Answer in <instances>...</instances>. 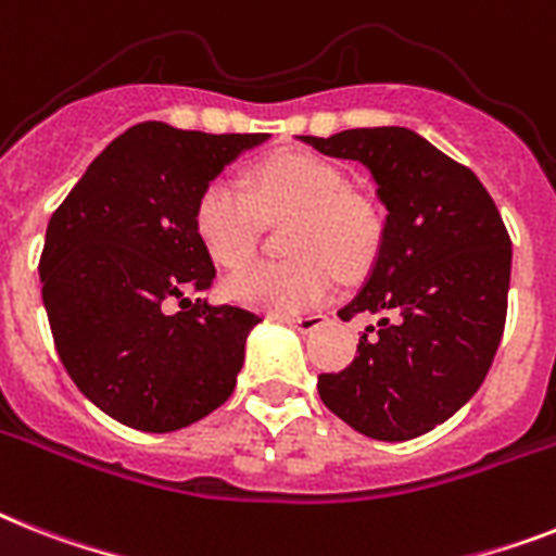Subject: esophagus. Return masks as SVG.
I'll return each mask as SVG.
<instances>
[{"label": "esophagus", "mask_w": 556, "mask_h": 556, "mask_svg": "<svg viewBox=\"0 0 556 556\" xmlns=\"http://www.w3.org/2000/svg\"><path fill=\"white\" fill-rule=\"evenodd\" d=\"M282 323H288L300 333H311L317 331V328H323V325L328 323V317H325V314H308V317H282Z\"/></svg>", "instance_id": "1"}]
</instances>
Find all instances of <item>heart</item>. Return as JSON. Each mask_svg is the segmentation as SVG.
Masks as SVG:
<instances>
[{
    "instance_id": "obj_1",
    "label": "heart",
    "mask_w": 556,
    "mask_h": 556,
    "mask_svg": "<svg viewBox=\"0 0 556 556\" xmlns=\"http://www.w3.org/2000/svg\"><path fill=\"white\" fill-rule=\"evenodd\" d=\"M291 214L288 263H256L225 282L231 300L270 314H302L323 305L337 288V268L356 270L371 260L380 219L374 207L345 191V176L308 151H286L256 165L248 191L233 179H211L193 205V231L225 268L254 256L260 216Z\"/></svg>"
}]
</instances>
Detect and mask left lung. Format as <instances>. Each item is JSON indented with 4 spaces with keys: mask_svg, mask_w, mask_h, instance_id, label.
Masks as SVG:
<instances>
[{
    "mask_svg": "<svg viewBox=\"0 0 556 556\" xmlns=\"http://www.w3.org/2000/svg\"><path fill=\"white\" fill-rule=\"evenodd\" d=\"M359 162L386 207L374 263L340 319L380 314L340 374H319L323 403L371 440L403 442L477 394L503 340L511 239L466 165L400 125L300 137Z\"/></svg>",
    "mask_w": 556,
    "mask_h": 556,
    "instance_id": "1",
    "label": "left lung"
}]
</instances>
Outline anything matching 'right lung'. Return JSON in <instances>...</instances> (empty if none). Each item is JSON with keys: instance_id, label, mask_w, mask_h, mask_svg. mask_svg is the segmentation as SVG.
<instances>
[{"instance_id": "1", "label": "right lung", "mask_w": 556, "mask_h": 556, "mask_svg": "<svg viewBox=\"0 0 556 556\" xmlns=\"http://www.w3.org/2000/svg\"><path fill=\"white\" fill-rule=\"evenodd\" d=\"M265 139L139 122L90 162L51 216L39 282L59 359L122 426L168 434L233 394L248 333L263 319L188 300L216 277L193 205Z\"/></svg>"}]
</instances>
